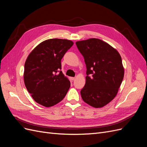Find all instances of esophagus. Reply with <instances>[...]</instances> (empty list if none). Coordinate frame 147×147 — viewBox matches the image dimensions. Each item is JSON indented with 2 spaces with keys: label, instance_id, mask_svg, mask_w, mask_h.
I'll use <instances>...</instances> for the list:
<instances>
[{
  "label": "esophagus",
  "instance_id": "obj_1",
  "mask_svg": "<svg viewBox=\"0 0 147 147\" xmlns=\"http://www.w3.org/2000/svg\"><path fill=\"white\" fill-rule=\"evenodd\" d=\"M75 79V77H70V80L71 81H73V80H74Z\"/></svg>",
  "mask_w": 147,
  "mask_h": 147
}]
</instances>
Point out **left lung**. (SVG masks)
<instances>
[{
    "label": "left lung",
    "instance_id": "left-lung-1",
    "mask_svg": "<svg viewBox=\"0 0 147 147\" xmlns=\"http://www.w3.org/2000/svg\"><path fill=\"white\" fill-rule=\"evenodd\" d=\"M86 66V83L80 91L84 102L95 108L109 104L116 96L124 77L119 53L98 38L76 42Z\"/></svg>",
    "mask_w": 147,
    "mask_h": 147
}]
</instances>
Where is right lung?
Instances as JSON below:
<instances>
[{
    "label": "right lung",
    "mask_w": 147,
    "mask_h": 147,
    "mask_svg": "<svg viewBox=\"0 0 147 147\" xmlns=\"http://www.w3.org/2000/svg\"><path fill=\"white\" fill-rule=\"evenodd\" d=\"M74 42L66 39H49L39 44L24 64L25 86L34 100L49 107L63 100L70 82L61 70V59Z\"/></svg>",
    "instance_id": "add662e5"
}]
</instances>
